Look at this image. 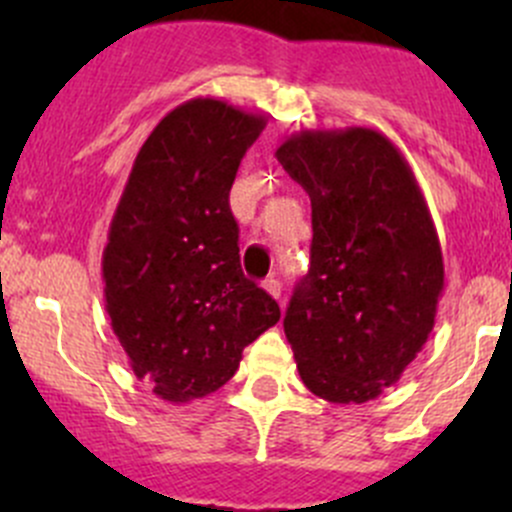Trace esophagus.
<instances>
[{"label": "esophagus", "instance_id": "1", "mask_svg": "<svg viewBox=\"0 0 512 512\" xmlns=\"http://www.w3.org/2000/svg\"><path fill=\"white\" fill-rule=\"evenodd\" d=\"M262 287H265L267 294H272L275 299H282V282L275 280V277H270V280L262 282Z\"/></svg>", "mask_w": 512, "mask_h": 512}]
</instances>
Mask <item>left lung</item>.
Here are the masks:
<instances>
[{"label": "left lung", "instance_id": "left-lung-1", "mask_svg": "<svg viewBox=\"0 0 512 512\" xmlns=\"http://www.w3.org/2000/svg\"><path fill=\"white\" fill-rule=\"evenodd\" d=\"M312 200V265L285 337L314 396L364 404L401 379L436 324L443 255L414 170L374 128L292 133L275 151Z\"/></svg>", "mask_w": 512, "mask_h": 512}]
</instances>
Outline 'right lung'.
<instances>
[{"instance_id": "right-lung-1", "label": "right lung", "mask_w": 512, "mask_h": 512, "mask_svg": "<svg viewBox=\"0 0 512 512\" xmlns=\"http://www.w3.org/2000/svg\"><path fill=\"white\" fill-rule=\"evenodd\" d=\"M267 126L213 96L160 118L133 160L103 247V299L136 379L188 404L232 379L242 349L280 322L240 267L230 188Z\"/></svg>"}]
</instances>
